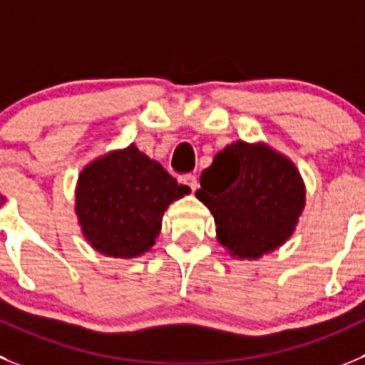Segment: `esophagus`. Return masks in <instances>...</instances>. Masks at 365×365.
<instances>
[{
	"label": "esophagus",
	"mask_w": 365,
	"mask_h": 365,
	"mask_svg": "<svg viewBox=\"0 0 365 365\" xmlns=\"http://www.w3.org/2000/svg\"><path fill=\"white\" fill-rule=\"evenodd\" d=\"M180 182L185 183V185L189 187V189L192 190V192H194V190H196V189H198V178H196V176H194V175H185V176H182V178H180Z\"/></svg>",
	"instance_id": "34e87169"
}]
</instances>
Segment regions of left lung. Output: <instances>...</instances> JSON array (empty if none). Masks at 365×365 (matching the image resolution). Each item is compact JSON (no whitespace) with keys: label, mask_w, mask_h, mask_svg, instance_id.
Instances as JSON below:
<instances>
[{"label":"left lung","mask_w":365,"mask_h":365,"mask_svg":"<svg viewBox=\"0 0 365 365\" xmlns=\"http://www.w3.org/2000/svg\"><path fill=\"white\" fill-rule=\"evenodd\" d=\"M196 198L216 221L217 241L237 259H259L294 234L306 202L297 167L264 144L237 140L214 156Z\"/></svg>","instance_id":"8db88e82"}]
</instances>
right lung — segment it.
Listing matches in <instances>:
<instances>
[{
	"mask_svg": "<svg viewBox=\"0 0 365 365\" xmlns=\"http://www.w3.org/2000/svg\"><path fill=\"white\" fill-rule=\"evenodd\" d=\"M189 192L131 144L84 167L75 190V214L95 250L131 259L155 245L169 203Z\"/></svg>",
	"mask_w": 365,
	"mask_h": 365,
	"instance_id": "1",
	"label": "right lung"
}]
</instances>
